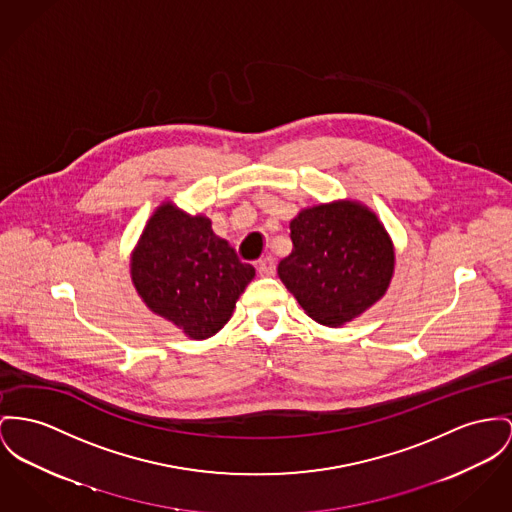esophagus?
Here are the masks:
<instances>
[{
	"label": "esophagus",
	"mask_w": 512,
	"mask_h": 512,
	"mask_svg": "<svg viewBox=\"0 0 512 512\" xmlns=\"http://www.w3.org/2000/svg\"><path fill=\"white\" fill-rule=\"evenodd\" d=\"M258 272H260V275H264V277L275 275V260H273L272 256H266V258H262L258 262Z\"/></svg>",
	"instance_id": "esophagus-1"
}]
</instances>
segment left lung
<instances>
[{
    "label": "left lung",
    "instance_id": "left-lung-1",
    "mask_svg": "<svg viewBox=\"0 0 512 512\" xmlns=\"http://www.w3.org/2000/svg\"><path fill=\"white\" fill-rule=\"evenodd\" d=\"M289 229L293 252L277 275L312 320L340 328L386 295L396 250L371 207L349 198L312 205Z\"/></svg>",
    "mask_w": 512,
    "mask_h": 512
}]
</instances>
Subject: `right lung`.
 <instances>
[{"instance_id":"add662e5","label":"right lung","mask_w":512,"mask_h":512,"mask_svg":"<svg viewBox=\"0 0 512 512\" xmlns=\"http://www.w3.org/2000/svg\"><path fill=\"white\" fill-rule=\"evenodd\" d=\"M130 275L145 307L202 341L231 320L256 270L213 233L209 217L163 202L132 250Z\"/></svg>"}]
</instances>
